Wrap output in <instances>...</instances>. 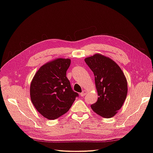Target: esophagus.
<instances>
[{
	"label": "esophagus",
	"mask_w": 153,
	"mask_h": 153,
	"mask_svg": "<svg viewBox=\"0 0 153 153\" xmlns=\"http://www.w3.org/2000/svg\"><path fill=\"white\" fill-rule=\"evenodd\" d=\"M86 91H85V90H84V91H83L82 93H80V95H81V97H85V96L86 95Z\"/></svg>",
	"instance_id": "esophagus-1"
}]
</instances>
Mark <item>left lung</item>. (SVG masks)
I'll list each match as a JSON object with an SVG mask.
<instances>
[{
  "label": "left lung",
  "instance_id": "obj_1",
  "mask_svg": "<svg viewBox=\"0 0 153 153\" xmlns=\"http://www.w3.org/2000/svg\"><path fill=\"white\" fill-rule=\"evenodd\" d=\"M84 61L94 73L98 95L92 109L102 117H113L122 107L128 93L124 74L115 61L99 54Z\"/></svg>",
  "mask_w": 153,
  "mask_h": 153
}]
</instances>
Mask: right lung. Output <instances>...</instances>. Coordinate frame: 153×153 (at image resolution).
<instances>
[{"label":"right lung","instance_id":"right-lung-1","mask_svg":"<svg viewBox=\"0 0 153 153\" xmlns=\"http://www.w3.org/2000/svg\"><path fill=\"white\" fill-rule=\"evenodd\" d=\"M70 63L69 59L49 62L40 67L31 83V100L36 110L48 120L66 113L79 96L66 77Z\"/></svg>","mask_w":153,"mask_h":153}]
</instances>
